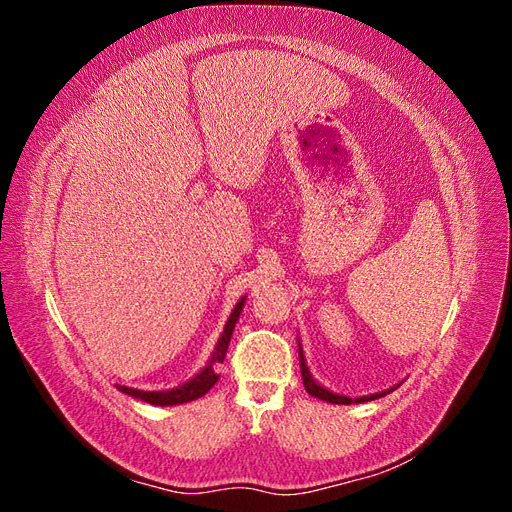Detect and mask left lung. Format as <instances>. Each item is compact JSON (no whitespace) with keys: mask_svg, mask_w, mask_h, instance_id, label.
Instances as JSON below:
<instances>
[{"mask_svg":"<svg viewBox=\"0 0 512 512\" xmlns=\"http://www.w3.org/2000/svg\"><path fill=\"white\" fill-rule=\"evenodd\" d=\"M299 363H301V376H303L305 391H307L309 395H312V397H318V399H322V401H327V404H337V406L365 404V401H374V399H378V397H384V395L393 393V391L397 389V386L401 384V382H399V384L391 386V389L380 391V393H371V395H363V397H348V395H339V393H333V391H329V389H324V386H322L320 382L314 380L312 371H309V367H307L305 354H303V346H301V339H299Z\"/></svg>","mask_w":512,"mask_h":512,"instance_id":"1","label":"left lung"}]
</instances>
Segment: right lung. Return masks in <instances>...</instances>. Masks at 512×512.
Here are the masks:
<instances>
[{
  "mask_svg": "<svg viewBox=\"0 0 512 512\" xmlns=\"http://www.w3.org/2000/svg\"><path fill=\"white\" fill-rule=\"evenodd\" d=\"M243 305H245V297L239 299V303L235 305V309H232L226 324H224V331L218 339V344H215L213 352H211V359L207 361V365L198 371V374L194 378H190L188 382H183L179 386H175V389H166V391H141V389H132V386H123V384H117V389L121 393H126L134 399H141V401H147V404L151 406H179V404H188V401H194L198 397H203L211 386L218 382V365L224 363V356H226V350H228V344H230V337H232V331H235V324L243 312Z\"/></svg>",
  "mask_w": 512,
  "mask_h": 512,
  "instance_id": "add662e5",
  "label": "right lung"
}]
</instances>
